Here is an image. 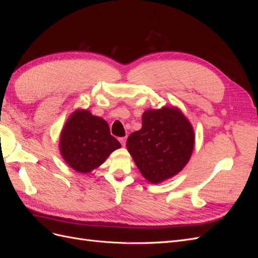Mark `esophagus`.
<instances>
[{
    "mask_svg": "<svg viewBox=\"0 0 258 258\" xmlns=\"http://www.w3.org/2000/svg\"><path fill=\"white\" fill-rule=\"evenodd\" d=\"M119 142L121 143L122 146L126 145V138H119Z\"/></svg>",
    "mask_w": 258,
    "mask_h": 258,
    "instance_id": "34e87169",
    "label": "esophagus"
}]
</instances>
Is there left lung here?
<instances>
[{"label":"left lung","mask_w":258,"mask_h":258,"mask_svg":"<svg viewBox=\"0 0 258 258\" xmlns=\"http://www.w3.org/2000/svg\"><path fill=\"white\" fill-rule=\"evenodd\" d=\"M127 150L148 182L161 183L188 162L195 145L191 123L177 107L146 110L142 128L132 132Z\"/></svg>","instance_id":"8db88e82"}]
</instances>
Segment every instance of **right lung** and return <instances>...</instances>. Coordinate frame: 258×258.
Here are the masks:
<instances>
[{"mask_svg":"<svg viewBox=\"0 0 258 258\" xmlns=\"http://www.w3.org/2000/svg\"><path fill=\"white\" fill-rule=\"evenodd\" d=\"M121 145L111 136L107 122L87 110H76L60 135L62 158L80 173H88L106 160Z\"/></svg>","mask_w":258,"mask_h":258,"instance_id":"right-lung-1","label":"right lung"}]
</instances>
